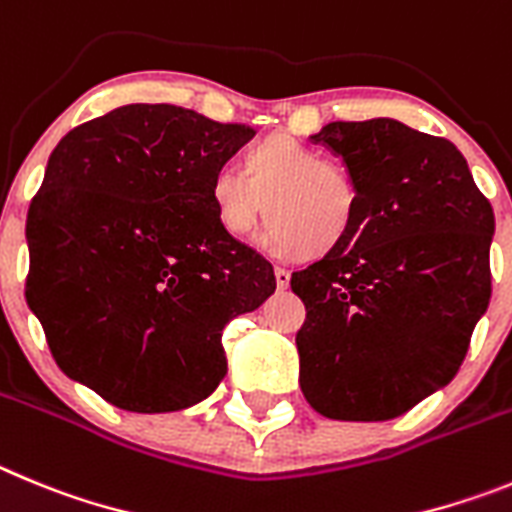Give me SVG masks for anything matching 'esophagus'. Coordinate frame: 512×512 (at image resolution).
Segmentation results:
<instances>
[{
	"label": "esophagus",
	"mask_w": 512,
	"mask_h": 512,
	"mask_svg": "<svg viewBox=\"0 0 512 512\" xmlns=\"http://www.w3.org/2000/svg\"><path fill=\"white\" fill-rule=\"evenodd\" d=\"M275 285H278V290H285L290 285V273L285 267H275Z\"/></svg>",
	"instance_id": "34e87169"
}]
</instances>
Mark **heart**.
Segmentation results:
<instances>
[{"label": "heart", "instance_id": "obj_1", "mask_svg": "<svg viewBox=\"0 0 512 512\" xmlns=\"http://www.w3.org/2000/svg\"><path fill=\"white\" fill-rule=\"evenodd\" d=\"M209 204L227 237L242 239L270 222L257 242L285 260L324 257L342 250L359 224L357 178L347 165L290 135H267L242 153V173L219 165L209 178Z\"/></svg>", "mask_w": 512, "mask_h": 512}]
</instances>
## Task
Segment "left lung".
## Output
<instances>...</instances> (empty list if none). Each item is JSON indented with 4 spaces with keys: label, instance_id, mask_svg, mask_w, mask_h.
Returning a JSON list of instances; mask_svg holds the SVG:
<instances>
[{
    "label": "left lung",
    "instance_id": "1",
    "mask_svg": "<svg viewBox=\"0 0 512 512\" xmlns=\"http://www.w3.org/2000/svg\"><path fill=\"white\" fill-rule=\"evenodd\" d=\"M321 142L357 178L342 250L293 273L301 390L336 421H388L449 385L490 303L495 214L444 137L398 119L331 122Z\"/></svg>",
    "mask_w": 512,
    "mask_h": 512
}]
</instances>
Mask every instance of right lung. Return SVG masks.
<instances>
[{"label": "right lung", "mask_w": 512, "mask_h": 512, "mask_svg": "<svg viewBox=\"0 0 512 512\" xmlns=\"http://www.w3.org/2000/svg\"><path fill=\"white\" fill-rule=\"evenodd\" d=\"M252 137L127 104L55 145L27 211L25 296L71 380L135 413L181 411L224 380V326L275 290L209 204L211 173Z\"/></svg>", "instance_id": "obj_1"}]
</instances>
